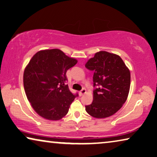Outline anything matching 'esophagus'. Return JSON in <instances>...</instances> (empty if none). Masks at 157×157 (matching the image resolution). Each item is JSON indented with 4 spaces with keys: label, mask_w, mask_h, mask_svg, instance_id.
I'll use <instances>...</instances> for the list:
<instances>
[{
    "label": "esophagus",
    "mask_w": 157,
    "mask_h": 157,
    "mask_svg": "<svg viewBox=\"0 0 157 157\" xmlns=\"http://www.w3.org/2000/svg\"><path fill=\"white\" fill-rule=\"evenodd\" d=\"M85 93H86V90H85V88H83L81 91H79V96H82L83 94H85Z\"/></svg>",
    "instance_id": "1"
}]
</instances>
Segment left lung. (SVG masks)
<instances>
[{
  "label": "left lung",
  "mask_w": 157,
  "mask_h": 157,
  "mask_svg": "<svg viewBox=\"0 0 157 157\" xmlns=\"http://www.w3.org/2000/svg\"><path fill=\"white\" fill-rule=\"evenodd\" d=\"M94 71L93 101L86 111L97 118L109 117L123 106L130 86V72L120 56L99 51L85 64Z\"/></svg>",
  "instance_id": "obj_1"
}]
</instances>
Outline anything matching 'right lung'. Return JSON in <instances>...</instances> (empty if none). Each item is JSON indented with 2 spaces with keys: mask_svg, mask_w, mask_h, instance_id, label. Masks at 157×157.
<instances>
[{
  "mask_svg": "<svg viewBox=\"0 0 157 157\" xmlns=\"http://www.w3.org/2000/svg\"><path fill=\"white\" fill-rule=\"evenodd\" d=\"M78 63L60 49L39 51L33 56L23 75L28 101L42 118L58 121L66 115L78 94L70 91L66 72Z\"/></svg>",
  "mask_w": 157,
  "mask_h": 157,
  "instance_id": "right-lung-1",
  "label": "right lung"
}]
</instances>
